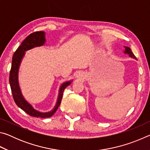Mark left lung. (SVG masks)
Wrapping results in <instances>:
<instances>
[{
  "label": "left lung",
  "mask_w": 150,
  "mask_h": 150,
  "mask_svg": "<svg viewBox=\"0 0 150 150\" xmlns=\"http://www.w3.org/2000/svg\"><path fill=\"white\" fill-rule=\"evenodd\" d=\"M124 47H125V51H124V53L129 54V55H130L131 57H134V59H136V56L134 55V54L132 53V50L130 47H126V46H124Z\"/></svg>",
  "instance_id": "left-lung-1"
}]
</instances>
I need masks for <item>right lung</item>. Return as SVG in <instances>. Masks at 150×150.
<instances>
[{
  "label": "right lung",
  "mask_w": 150,
  "mask_h": 150,
  "mask_svg": "<svg viewBox=\"0 0 150 150\" xmlns=\"http://www.w3.org/2000/svg\"><path fill=\"white\" fill-rule=\"evenodd\" d=\"M45 41V34L44 32L42 31L33 32L32 34H30L28 36H27L26 38L22 42L21 45L14 52L13 57H12L11 69L10 71L9 76V82L15 103L28 115L37 118H48L51 117L54 115L60 105L61 102H62L63 91H64L65 88L71 83V81H68V82L64 83L61 86L56 105L53 109V110L48 112L43 113L35 110L22 96L21 91L20 90L18 81V73L20 62H21V60L24 55L26 51L35 47L41 46V45L44 44Z\"/></svg>",
  "instance_id": "obj_1"
}]
</instances>
